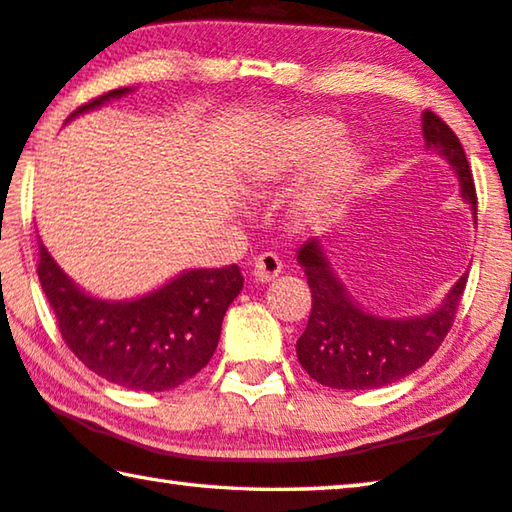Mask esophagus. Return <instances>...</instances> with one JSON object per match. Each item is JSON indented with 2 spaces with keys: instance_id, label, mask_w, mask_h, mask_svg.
<instances>
[{
  "instance_id": "obj_1",
  "label": "esophagus",
  "mask_w": 512,
  "mask_h": 512,
  "mask_svg": "<svg viewBox=\"0 0 512 512\" xmlns=\"http://www.w3.org/2000/svg\"><path fill=\"white\" fill-rule=\"evenodd\" d=\"M282 271V262L275 253H264L253 259V277L257 282H271Z\"/></svg>"
}]
</instances>
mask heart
<instances>
[{
  "mask_svg": "<svg viewBox=\"0 0 512 512\" xmlns=\"http://www.w3.org/2000/svg\"><path fill=\"white\" fill-rule=\"evenodd\" d=\"M336 135H339V126L325 119H305L293 124L287 133L280 137L277 149L271 153V158L264 164L266 176H284V173H293L298 169H305L314 164L323 153L334 144ZM359 158L352 146H339L329 158L327 167L320 176L318 185L302 198V212L307 216H316L323 210L327 198L350 183L357 173Z\"/></svg>",
  "mask_w": 512,
  "mask_h": 512,
  "instance_id": "heart-1",
  "label": "heart"
}]
</instances>
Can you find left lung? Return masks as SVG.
Returning <instances> with one entry per match:
<instances>
[{
    "mask_svg": "<svg viewBox=\"0 0 512 512\" xmlns=\"http://www.w3.org/2000/svg\"><path fill=\"white\" fill-rule=\"evenodd\" d=\"M427 149L443 155L456 171L461 196L472 207L476 223V189L470 162L458 137L436 112H422ZM311 289V316L296 343L300 366L311 379L343 391H368L393 384L424 366L454 325L467 273L461 275L436 311L427 316L384 318L363 309L336 277L320 239L298 250Z\"/></svg>",
    "mask_w": 512,
    "mask_h": 512,
    "instance_id": "left-lung-1",
    "label": "left lung"
}]
</instances>
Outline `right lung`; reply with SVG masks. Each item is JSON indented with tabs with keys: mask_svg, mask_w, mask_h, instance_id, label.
I'll return each mask as SVG.
<instances>
[{
	"mask_svg": "<svg viewBox=\"0 0 512 512\" xmlns=\"http://www.w3.org/2000/svg\"><path fill=\"white\" fill-rule=\"evenodd\" d=\"M128 92L101 94L69 119ZM38 277L60 336L79 361L112 384L146 393L176 388L210 363L225 309L244 287L232 264L192 268L135 300H99L69 280L42 241Z\"/></svg>",
	"mask_w": 512,
	"mask_h": 512,
	"instance_id": "add662e5",
	"label": "right lung"
}]
</instances>
